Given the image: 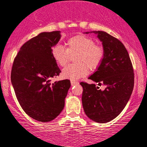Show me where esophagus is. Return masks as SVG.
I'll return each instance as SVG.
<instances>
[{"mask_svg": "<svg viewBox=\"0 0 147 147\" xmlns=\"http://www.w3.org/2000/svg\"><path fill=\"white\" fill-rule=\"evenodd\" d=\"M70 83H71V85L72 86L77 85L78 84H79V82H77V81H74V80H71V81H70Z\"/></svg>", "mask_w": 147, "mask_h": 147, "instance_id": "esophagus-1", "label": "esophagus"}]
</instances>
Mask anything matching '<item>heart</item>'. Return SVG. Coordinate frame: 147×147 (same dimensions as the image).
I'll return each instance as SVG.
<instances>
[{
  "mask_svg": "<svg viewBox=\"0 0 147 147\" xmlns=\"http://www.w3.org/2000/svg\"><path fill=\"white\" fill-rule=\"evenodd\" d=\"M66 49L56 45L52 48V55L56 63L65 66L69 62L70 56H74L75 64L68 66L62 70V75L65 79H79L87 75L90 71L97 70L103 62L105 56L104 48L95 44L90 37L79 34L68 39L65 42Z\"/></svg>",
  "mask_w": 147,
  "mask_h": 147,
  "instance_id": "b5f03b06",
  "label": "heart"
}]
</instances>
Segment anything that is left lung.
<instances>
[{
	"label": "left lung",
	"mask_w": 147,
	"mask_h": 147,
	"mask_svg": "<svg viewBox=\"0 0 147 147\" xmlns=\"http://www.w3.org/2000/svg\"><path fill=\"white\" fill-rule=\"evenodd\" d=\"M102 42L105 56L101 65L89 77L95 84L81 82L83 88L82 103L86 115L91 120L106 123L116 118L126 106L132 93L134 74L132 62L124 44L102 31L91 32Z\"/></svg>",
	"instance_id": "1"
}]
</instances>
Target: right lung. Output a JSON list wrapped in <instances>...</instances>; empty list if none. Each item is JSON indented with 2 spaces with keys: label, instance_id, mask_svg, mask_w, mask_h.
<instances>
[{
  "label": "right lung",
  "instance_id": "right-lung-1",
  "mask_svg": "<svg viewBox=\"0 0 147 147\" xmlns=\"http://www.w3.org/2000/svg\"><path fill=\"white\" fill-rule=\"evenodd\" d=\"M60 31L41 33L21 46L13 61L11 79L23 111L40 122L54 120L64 107L70 87L68 79L51 83L61 70L52 55Z\"/></svg>",
  "mask_w": 147,
  "mask_h": 147
}]
</instances>
